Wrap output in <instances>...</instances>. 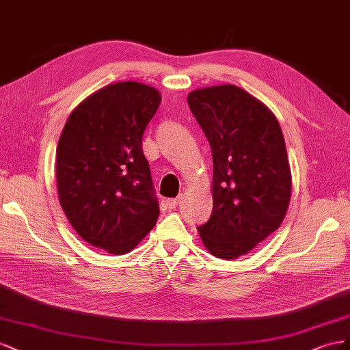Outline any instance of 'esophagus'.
<instances>
[{"label": "esophagus", "instance_id": "esophagus-1", "mask_svg": "<svg viewBox=\"0 0 350 350\" xmlns=\"http://www.w3.org/2000/svg\"><path fill=\"white\" fill-rule=\"evenodd\" d=\"M180 199H182V196H178V198H176V199H167V201H165V206H167L168 209H174L178 204H180Z\"/></svg>", "mask_w": 350, "mask_h": 350}]
</instances>
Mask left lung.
Segmentation results:
<instances>
[{"mask_svg":"<svg viewBox=\"0 0 350 350\" xmlns=\"http://www.w3.org/2000/svg\"><path fill=\"white\" fill-rule=\"evenodd\" d=\"M187 104L213 152V213L198 226L217 258L247 254L280 227L292 193L275 116L234 85L196 89Z\"/></svg>","mask_w":350,"mask_h":350,"instance_id":"obj_1","label":"left lung"}]
</instances>
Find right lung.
<instances>
[{
	"instance_id": "right-lung-1",
	"label": "right lung",
	"mask_w": 350,
	"mask_h": 350,
	"mask_svg": "<svg viewBox=\"0 0 350 350\" xmlns=\"http://www.w3.org/2000/svg\"><path fill=\"white\" fill-rule=\"evenodd\" d=\"M159 103L161 95L148 85H108L76 107L59 136V204L76 233L109 254L132 251L159 215L142 149Z\"/></svg>"
}]
</instances>
